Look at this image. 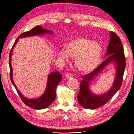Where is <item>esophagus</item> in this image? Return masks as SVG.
I'll list each match as a JSON object with an SVG mask.
<instances>
[{
	"mask_svg": "<svg viewBox=\"0 0 134 134\" xmlns=\"http://www.w3.org/2000/svg\"><path fill=\"white\" fill-rule=\"evenodd\" d=\"M66 77L67 79H69V78H73V75H72V74H71V73H67V74H66Z\"/></svg>",
	"mask_w": 134,
	"mask_h": 134,
	"instance_id": "34e87169",
	"label": "esophagus"
}]
</instances>
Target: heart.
Listing matches in <instances>:
<instances>
[{"mask_svg": "<svg viewBox=\"0 0 134 134\" xmlns=\"http://www.w3.org/2000/svg\"><path fill=\"white\" fill-rule=\"evenodd\" d=\"M65 51H58V58L67 61L69 56L75 58V65L82 73L92 71L99 62L102 53L100 45L96 41L85 37H77L68 41L65 45Z\"/></svg>", "mask_w": 134, "mask_h": 134, "instance_id": "heart-1", "label": "heart"}]
</instances>
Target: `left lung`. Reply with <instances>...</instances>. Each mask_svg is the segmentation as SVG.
I'll list each match as a JSON object with an SVG mask.
<instances>
[{
    "label": "left lung",
    "instance_id": "8db88e82",
    "mask_svg": "<svg viewBox=\"0 0 134 134\" xmlns=\"http://www.w3.org/2000/svg\"><path fill=\"white\" fill-rule=\"evenodd\" d=\"M107 59L90 73L82 76L80 82V91L78 94V101L85 109H95L107 103L120 88L125 68V58L122 42L118 35L114 32H110V43L108 45ZM114 61L116 65V75L114 83L108 93L101 95H96L89 91L90 81L109 63Z\"/></svg>",
    "mask_w": 134,
    "mask_h": 134
}]
</instances>
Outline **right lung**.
I'll return each mask as SVG.
<instances>
[{"label":"right lung","mask_w":134,"mask_h":134,"mask_svg":"<svg viewBox=\"0 0 134 134\" xmlns=\"http://www.w3.org/2000/svg\"><path fill=\"white\" fill-rule=\"evenodd\" d=\"M52 32L51 30H48L43 29L42 26L37 25L33 27L31 30H29L26 32H24L21 34L19 36L17 37V40L14 43L9 54V66H10V80L12 83L14 87L17 90V92L19 94L20 98L22 99V102L27 107L31 108L34 109H43L48 108L50 105L53 101L55 100L56 96V87L58 83L61 81L62 79V75L59 72H54L51 73L48 75V82L46 90L44 94L41 96L40 97L37 98V99H30L24 97L19 91L18 90L13 80V73L12 68L11 66V56L12 52L14 47L17 43L19 38H24L25 37H30L35 36V35H43L44 34L52 33Z\"/></svg>","instance_id":"1"}]
</instances>
